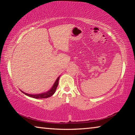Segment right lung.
<instances>
[{
  "instance_id": "right-lung-1",
  "label": "right lung",
  "mask_w": 135,
  "mask_h": 135,
  "mask_svg": "<svg viewBox=\"0 0 135 135\" xmlns=\"http://www.w3.org/2000/svg\"><path fill=\"white\" fill-rule=\"evenodd\" d=\"M60 78V76H59L57 79L56 80V81H55L54 84H53V86H52V88L50 89L49 90H47V92H43L42 93H38V94H29V93H25L23 91H22L21 90V92L24 93L25 95L28 96L29 97H31V98H35V99H42V98H49L52 97V95H53L55 92L56 89L57 88V86L58 85V81H59V79Z\"/></svg>"
}]
</instances>
